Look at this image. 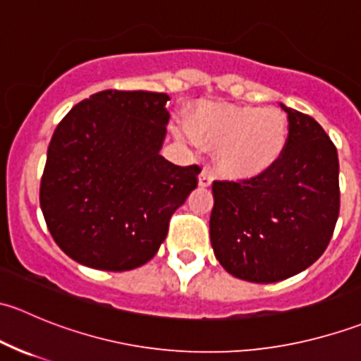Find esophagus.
Segmentation results:
<instances>
[{"mask_svg":"<svg viewBox=\"0 0 361 361\" xmlns=\"http://www.w3.org/2000/svg\"><path fill=\"white\" fill-rule=\"evenodd\" d=\"M211 181H213V176H211V173L207 169H204L201 174H199V187L201 188H207L211 185Z\"/></svg>","mask_w":361,"mask_h":361,"instance_id":"obj_1","label":"esophagus"}]
</instances>
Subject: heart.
Returning <instances> with one entry per match:
<instances>
[{"instance_id": "1", "label": "heart", "mask_w": 361, "mask_h": 361, "mask_svg": "<svg viewBox=\"0 0 361 361\" xmlns=\"http://www.w3.org/2000/svg\"><path fill=\"white\" fill-rule=\"evenodd\" d=\"M197 143L216 147L214 162L228 178H255L279 162L288 145L290 126L276 108L202 103L188 120Z\"/></svg>"}]
</instances>
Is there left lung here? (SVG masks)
<instances>
[{"label": "left lung", "mask_w": 361, "mask_h": 361, "mask_svg": "<svg viewBox=\"0 0 361 361\" xmlns=\"http://www.w3.org/2000/svg\"><path fill=\"white\" fill-rule=\"evenodd\" d=\"M290 137L260 176L214 181L209 238L228 274L276 283L314 264L329 246L341 207L337 148L312 116L281 104Z\"/></svg>", "instance_id": "8db88e82"}]
</instances>
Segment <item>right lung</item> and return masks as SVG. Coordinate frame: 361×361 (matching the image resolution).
Segmentation results:
<instances>
[{
    "label": "right lung",
    "mask_w": 361,
    "mask_h": 361,
    "mask_svg": "<svg viewBox=\"0 0 361 361\" xmlns=\"http://www.w3.org/2000/svg\"><path fill=\"white\" fill-rule=\"evenodd\" d=\"M169 96L103 90L54 133L39 206L61 250L101 271H130L155 257L174 211L197 187L199 166L160 155Z\"/></svg>",
    "instance_id": "right-lung-1"
}]
</instances>
